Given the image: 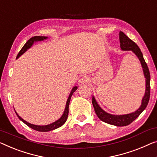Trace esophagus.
<instances>
[{"label": "esophagus", "mask_w": 157, "mask_h": 157, "mask_svg": "<svg viewBox=\"0 0 157 157\" xmlns=\"http://www.w3.org/2000/svg\"><path fill=\"white\" fill-rule=\"evenodd\" d=\"M89 82H90V79H89L88 77L84 76L82 78H80V79L79 80V85L82 86V85H85V84L89 83Z\"/></svg>", "instance_id": "obj_1"}]
</instances>
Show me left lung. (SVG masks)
Returning <instances> with one entry per match:
<instances>
[{
    "mask_svg": "<svg viewBox=\"0 0 157 157\" xmlns=\"http://www.w3.org/2000/svg\"><path fill=\"white\" fill-rule=\"evenodd\" d=\"M119 40H120L121 50L132 51L138 58L140 63H141L142 71H143L144 78H145V92H144V97H142L141 105L138 109H137L132 113L124 114V115H113V114L107 113L101 108V106L98 104L94 96H92V104L98 118L103 122L118 126V127H122V126L128 125L132 121H134L146 109L149 103V96H150V74H149L148 66L144 59L143 55H142V53L140 51L138 46L134 41L128 38L123 32H119Z\"/></svg>",
    "mask_w": 157,
    "mask_h": 157,
    "instance_id": "left-lung-1",
    "label": "left lung"
}]
</instances>
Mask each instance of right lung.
<instances>
[{"mask_svg": "<svg viewBox=\"0 0 157 157\" xmlns=\"http://www.w3.org/2000/svg\"><path fill=\"white\" fill-rule=\"evenodd\" d=\"M48 39L47 36H35L34 37H32L31 39H29V40L27 41V43L25 44L24 46H23L22 49L20 50V52H19L18 55L17 56V58H18L22 54H24V53L26 52L28 49L32 47V45H33L34 43H36V42H37V41H41L46 40V39ZM77 89H78V86H75L72 89L71 92V93H70V94L68 96V98H67V99L64 112H63V115L60 116V118H58L57 121H55V122H53L51 124H48V125H34V124H32V123L27 122L26 121H25L24 119L21 118V117L18 115L17 112H16V111H15V113L17 114V117L20 121H22L23 123L26 124L27 126H29V128H32L33 130H35L36 131H39V132H48V131L55 130V129H56V128L61 127V126L63 125L65 122H66V121L67 119V116H68V113H69L70 101H71V99L72 94L75 92V91L77 90Z\"/></svg>", "mask_w": 157, "mask_h": 157, "instance_id": "add662e5", "label": "right lung"}]
</instances>
